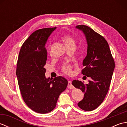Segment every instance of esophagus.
Returning <instances> with one entry per match:
<instances>
[{
	"instance_id": "obj_1",
	"label": "esophagus",
	"mask_w": 127,
	"mask_h": 127,
	"mask_svg": "<svg viewBox=\"0 0 127 127\" xmlns=\"http://www.w3.org/2000/svg\"><path fill=\"white\" fill-rule=\"evenodd\" d=\"M68 88L69 89H72V88H74V86L72 85V83H71V81H68Z\"/></svg>"
}]
</instances>
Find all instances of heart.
<instances>
[{
	"instance_id": "heart-1",
	"label": "heart",
	"mask_w": 127,
	"mask_h": 127,
	"mask_svg": "<svg viewBox=\"0 0 127 127\" xmlns=\"http://www.w3.org/2000/svg\"><path fill=\"white\" fill-rule=\"evenodd\" d=\"M61 39L67 49L75 47V45H76L75 40L69 35H64L62 37ZM63 70L66 74H70L71 72V67L68 64H64L63 66Z\"/></svg>"
}]
</instances>
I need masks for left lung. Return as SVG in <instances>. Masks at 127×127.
I'll use <instances>...</instances> for the list:
<instances>
[{"mask_svg": "<svg viewBox=\"0 0 127 127\" xmlns=\"http://www.w3.org/2000/svg\"><path fill=\"white\" fill-rule=\"evenodd\" d=\"M86 37L87 44V56L82 64L85 68L82 73L91 80L88 84L74 80L72 84L84 93L83 98L78 106L85 111L97 108L106 96L109 91L115 69V62L106 40L104 37L85 25L76 26Z\"/></svg>", "mask_w": 127, "mask_h": 127, "instance_id": "8db88e82", "label": "left lung"}]
</instances>
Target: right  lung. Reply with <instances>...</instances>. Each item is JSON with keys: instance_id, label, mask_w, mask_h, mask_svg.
Returning a JSON list of instances; mask_svg holds the SVG:
<instances>
[{"instance_id": "right-lung-1", "label": "right lung", "mask_w": 127, "mask_h": 127, "mask_svg": "<svg viewBox=\"0 0 127 127\" xmlns=\"http://www.w3.org/2000/svg\"><path fill=\"white\" fill-rule=\"evenodd\" d=\"M56 29L34 32L23 43L18 56L16 75L23 99L29 108L39 114H46L55 108L59 95L68 83L62 76L52 79L45 76V46Z\"/></svg>"}]
</instances>
